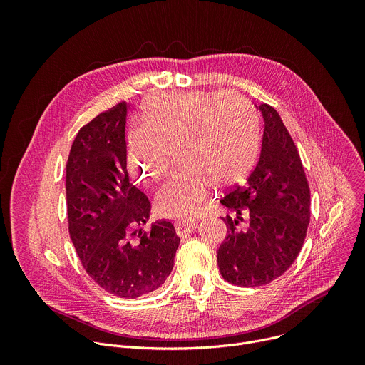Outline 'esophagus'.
I'll use <instances>...</instances> for the list:
<instances>
[{"mask_svg": "<svg viewBox=\"0 0 365 365\" xmlns=\"http://www.w3.org/2000/svg\"><path fill=\"white\" fill-rule=\"evenodd\" d=\"M175 230H176V234L179 237H186V235H189L190 232H193L196 230V222H193V221H182V222H178L175 225Z\"/></svg>", "mask_w": 365, "mask_h": 365, "instance_id": "1", "label": "esophagus"}]
</instances>
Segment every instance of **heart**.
Instances as JSON below:
<instances>
[{"label": "heart", "instance_id": "obj_1", "mask_svg": "<svg viewBox=\"0 0 365 365\" xmlns=\"http://www.w3.org/2000/svg\"><path fill=\"white\" fill-rule=\"evenodd\" d=\"M258 148V115L242 96L172 92L148 103L143 124L128 134L127 159L138 182L154 183L175 153L179 169L155 193V205L165 217L186 220L200 212L212 185L241 183Z\"/></svg>", "mask_w": 365, "mask_h": 365}]
</instances>
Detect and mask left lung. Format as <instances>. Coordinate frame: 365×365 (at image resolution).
I'll use <instances>...</instances> for the list:
<instances>
[{
	"mask_svg": "<svg viewBox=\"0 0 365 365\" xmlns=\"http://www.w3.org/2000/svg\"><path fill=\"white\" fill-rule=\"evenodd\" d=\"M257 108L264 120L258 162L247 182L221 199L237 217L224 218L228 232L218 267L228 283L241 287L280 277L299 255L310 220V190L297 148L273 107Z\"/></svg>",
	"mask_w": 365,
	"mask_h": 365,
	"instance_id": "obj_1",
	"label": "left lung"
}]
</instances>
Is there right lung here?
<instances>
[{"label":"right lung","instance_id":"1","mask_svg":"<svg viewBox=\"0 0 365 365\" xmlns=\"http://www.w3.org/2000/svg\"><path fill=\"white\" fill-rule=\"evenodd\" d=\"M128 111L130 103H117L79 130L66 165V199L69 234L86 273L108 293L135 299L166 282L180 238L166 220L141 228L151 205L127 172Z\"/></svg>","mask_w":365,"mask_h":365}]
</instances>
